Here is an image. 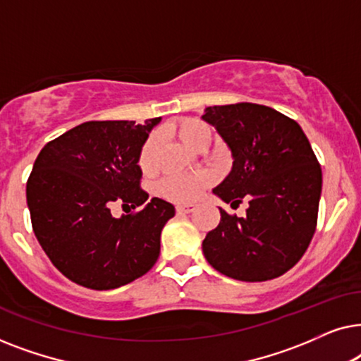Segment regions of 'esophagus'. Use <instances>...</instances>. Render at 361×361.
I'll return each instance as SVG.
<instances>
[{"label": "esophagus", "mask_w": 361, "mask_h": 361, "mask_svg": "<svg viewBox=\"0 0 361 361\" xmlns=\"http://www.w3.org/2000/svg\"><path fill=\"white\" fill-rule=\"evenodd\" d=\"M176 210H177V214H192V212L195 210V205H192V204H189V205H177Z\"/></svg>", "instance_id": "esophagus-1"}]
</instances>
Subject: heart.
Masks as SVG:
<instances>
[{"label": "heart", "instance_id": "1", "mask_svg": "<svg viewBox=\"0 0 361 361\" xmlns=\"http://www.w3.org/2000/svg\"><path fill=\"white\" fill-rule=\"evenodd\" d=\"M172 135L195 151H204L209 147L214 137V131L205 121L199 118H180L169 126ZM157 159V137L149 136L141 146L137 166L145 174H151L156 167ZM215 180V174L209 169L199 171L189 176H167L159 182L157 192L167 200L177 204H190L199 199L207 187H210Z\"/></svg>", "mask_w": 361, "mask_h": 361}]
</instances>
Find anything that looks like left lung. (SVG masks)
<instances>
[{
  "label": "left lung",
  "instance_id": "obj_1",
  "mask_svg": "<svg viewBox=\"0 0 361 361\" xmlns=\"http://www.w3.org/2000/svg\"><path fill=\"white\" fill-rule=\"evenodd\" d=\"M233 154L228 177L214 194L245 216L226 214L202 250L219 273L261 283L289 271L315 233L322 169L307 136L289 116L256 103L209 106L202 116Z\"/></svg>",
  "mask_w": 361,
  "mask_h": 361
}]
</instances>
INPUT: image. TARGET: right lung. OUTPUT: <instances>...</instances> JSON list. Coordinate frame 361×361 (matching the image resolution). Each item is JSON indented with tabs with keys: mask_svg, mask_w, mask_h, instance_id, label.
<instances>
[{
	"mask_svg": "<svg viewBox=\"0 0 361 361\" xmlns=\"http://www.w3.org/2000/svg\"><path fill=\"white\" fill-rule=\"evenodd\" d=\"M161 118L87 121L39 152L26 184L34 235L73 283L115 289L146 274L159 258L162 226L174 205L141 189V146ZM115 201L135 212L111 216Z\"/></svg>",
	"mask_w": 361,
	"mask_h": 361,
	"instance_id": "add662e5",
	"label": "right lung"
}]
</instances>
